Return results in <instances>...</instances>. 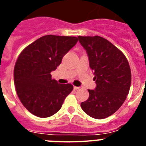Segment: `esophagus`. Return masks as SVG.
Masks as SVG:
<instances>
[{
    "label": "esophagus",
    "instance_id": "1",
    "mask_svg": "<svg viewBox=\"0 0 146 146\" xmlns=\"http://www.w3.org/2000/svg\"><path fill=\"white\" fill-rule=\"evenodd\" d=\"M80 87H77V86H74V90H77V89H79Z\"/></svg>",
    "mask_w": 146,
    "mask_h": 146
}]
</instances>
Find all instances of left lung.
Masks as SVG:
<instances>
[{"mask_svg":"<svg viewBox=\"0 0 146 146\" xmlns=\"http://www.w3.org/2000/svg\"><path fill=\"white\" fill-rule=\"evenodd\" d=\"M86 50L96 86L81 103L82 110L96 119L113 115L121 108L129 91L131 74L128 60L112 43L101 36H78Z\"/></svg>","mask_w":146,"mask_h":146,"instance_id":"8db88e82","label":"left lung"}]
</instances>
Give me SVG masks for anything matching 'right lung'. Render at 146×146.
Segmentation results:
<instances>
[{
	"label": "right lung",
	"mask_w": 146,
	"mask_h": 146,
	"mask_svg": "<svg viewBox=\"0 0 146 146\" xmlns=\"http://www.w3.org/2000/svg\"><path fill=\"white\" fill-rule=\"evenodd\" d=\"M77 37L47 35L23 50L14 70L17 96L30 113L47 118L57 113L73 90L71 84H59L51 72L77 44Z\"/></svg>",
	"instance_id": "right-lung-1"
}]
</instances>
